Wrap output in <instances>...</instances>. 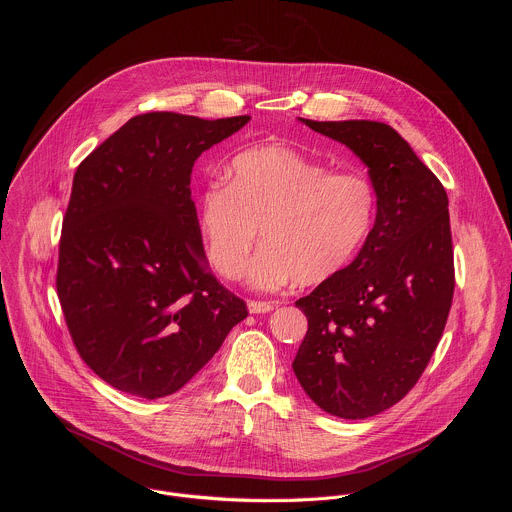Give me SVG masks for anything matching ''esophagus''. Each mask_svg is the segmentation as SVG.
I'll list each match as a JSON object with an SVG mask.
<instances>
[{"label": "esophagus", "mask_w": 512, "mask_h": 512, "mask_svg": "<svg viewBox=\"0 0 512 512\" xmlns=\"http://www.w3.org/2000/svg\"><path fill=\"white\" fill-rule=\"evenodd\" d=\"M275 308V302H255V300H251L249 304H247V310L251 312V314H267V312H271Z\"/></svg>", "instance_id": "obj_1"}]
</instances>
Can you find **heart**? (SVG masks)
Here are the masks:
<instances>
[{
  "label": "heart",
  "instance_id": "b5f03b06",
  "mask_svg": "<svg viewBox=\"0 0 512 512\" xmlns=\"http://www.w3.org/2000/svg\"><path fill=\"white\" fill-rule=\"evenodd\" d=\"M225 174L196 198L202 243L225 279L243 275L259 227L265 245L247 279L267 291L330 281L373 231L377 190L360 172H330L298 150L263 145L237 154Z\"/></svg>",
  "mask_w": 512,
  "mask_h": 512
}]
</instances>
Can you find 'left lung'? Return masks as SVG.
<instances>
[{"label":"left lung","instance_id":"1","mask_svg":"<svg viewBox=\"0 0 512 512\" xmlns=\"http://www.w3.org/2000/svg\"><path fill=\"white\" fill-rule=\"evenodd\" d=\"M298 119L360 158L379 206L354 261L296 302L308 332L291 367L326 413L373 417L411 391L444 334L454 296L448 194L391 125Z\"/></svg>","mask_w":512,"mask_h":512}]
</instances>
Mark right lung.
Returning a JSON list of instances; mask_svg holds the SVG:
<instances>
[{"mask_svg": "<svg viewBox=\"0 0 512 512\" xmlns=\"http://www.w3.org/2000/svg\"><path fill=\"white\" fill-rule=\"evenodd\" d=\"M249 115L131 117L72 178L56 289L79 354L141 399L182 389L247 306L212 275L190 198L192 166Z\"/></svg>", "mask_w": 512, "mask_h": 512, "instance_id": "add662e5", "label": "right lung"}]
</instances>
